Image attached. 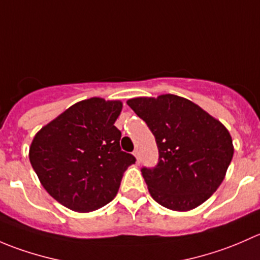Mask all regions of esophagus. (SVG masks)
Instances as JSON below:
<instances>
[{
  "label": "esophagus",
  "instance_id": "34e87169",
  "mask_svg": "<svg viewBox=\"0 0 260 260\" xmlns=\"http://www.w3.org/2000/svg\"><path fill=\"white\" fill-rule=\"evenodd\" d=\"M133 156H135L136 159H137V164H140L141 156H140V151H138V149H135V151H133Z\"/></svg>",
  "mask_w": 260,
  "mask_h": 260
}]
</instances>
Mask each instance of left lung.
<instances>
[{
    "instance_id": "obj_1",
    "label": "left lung",
    "mask_w": 260,
    "mask_h": 260,
    "mask_svg": "<svg viewBox=\"0 0 260 260\" xmlns=\"http://www.w3.org/2000/svg\"><path fill=\"white\" fill-rule=\"evenodd\" d=\"M127 104L147 123L158 147V164L142 169L149 193L170 210L205 203L225 179L234 154L232 136L220 120L175 94L138 96Z\"/></svg>"
}]
</instances>
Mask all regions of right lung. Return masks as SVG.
<instances>
[{
  "label": "right lung",
  "instance_id": "obj_1",
  "mask_svg": "<svg viewBox=\"0 0 260 260\" xmlns=\"http://www.w3.org/2000/svg\"><path fill=\"white\" fill-rule=\"evenodd\" d=\"M122 102H78L44 125L31 142L28 158L41 185L65 208L94 211L111 203L123 174L136 162L120 149L114 122Z\"/></svg>",
  "mask_w": 260,
  "mask_h": 260
}]
</instances>
